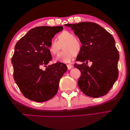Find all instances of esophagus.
<instances>
[{"label": "esophagus", "mask_w": 130, "mask_h": 130, "mask_svg": "<svg viewBox=\"0 0 130 130\" xmlns=\"http://www.w3.org/2000/svg\"><path fill=\"white\" fill-rule=\"evenodd\" d=\"M67 69L68 70H71L72 68L73 67V66H72L71 64H67Z\"/></svg>", "instance_id": "34e87169"}]
</instances>
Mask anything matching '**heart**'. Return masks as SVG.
I'll use <instances>...</instances> for the list:
<instances>
[{
  "label": "heart",
  "instance_id": "b5f03b06",
  "mask_svg": "<svg viewBox=\"0 0 130 130\" xmlns=\"http://www.w3.org/2000/svg\"><path fill=\"white\" fill-rule=\"evenodd\" d=\"M57 42L51 40L48 45V50L51 55H56L60 49V46L64 44L62 50L63 52L59 54L55 58V61L63 63H69L73 60L74 55L80 52L82 48L81 42L76 39L73 33L64 30L57 36Z\"/></svg>",
  "mask_w": 130,
  "mask_h": 130
}]
</instances>
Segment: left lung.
<instances>
[{"instance_id": "1", "label": "left lung", "mask_w": 130, "mask_h": 130, "mask_svg": "<svg viewBox=\"0 0 130 130\" xmlns=\"http://www.w3.org/2000/svg\"><path fill=\"white\" fill-rule=\"evenodd\" d=\"M71 27L82 44L76 60L81 64L74 66L81 75L78 81L79 89L85 95L97 98L107 94L118 78L119 54L113 36L99 25L82 22L65 24ZM89 61L92 64L87 66Z\"/></svg>"}]
</instances>
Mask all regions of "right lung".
<instances>
[{
    "instance_id": "add662e5",
    "label": "right lung",
    "mask_w": 130,
    "mask_h": 130,
    "mask_svg": "<svg viewBox=\"0 0 130 130\" xmlns=\"http://www.w3.org/2000/svg\"><path fill=\"white\" fill-rule=\"evenodd\" d=\"M63 29L62 26L35 27L15 46L11 59L14 79L23 95L30 100L42 103L54 97L60 78L67 71V66L60 62L46 66L52 60L49 44Z\"/></svg>"
}]
</instances>
